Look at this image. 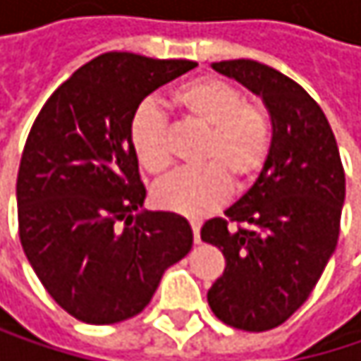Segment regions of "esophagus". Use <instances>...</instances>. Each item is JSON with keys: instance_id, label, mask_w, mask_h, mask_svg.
I'll list each match as a JSON object with an SVG mask.
<instances>
[{"instance_id": "34e87169", "label": "esophagus", "mask_w": 361, "mask_h": 361, "mask_svg": "<svg viewBox=\"0 0 361 361\" xmlns=\"http://www.w3.org/2000/svg\"><path fill=\"white\" fill-rule=\"evenodd\" d=\"M190 226H192V232H194V243L198 245L200 243V221L198 219H192Z\"/></svg>"}]
</instances>
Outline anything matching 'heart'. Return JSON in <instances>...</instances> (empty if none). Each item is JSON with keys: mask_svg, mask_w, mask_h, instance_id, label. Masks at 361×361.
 <instances>
[{"mask_svg": "<svg viewBox=\"0 0 361 361\" xmlns=\"http://www.w3.org/2000/svg\"><path fill=\"white\" fill-rule=\"evenodd\" d=\"M169 106L204 129L196 157L204 165L157 183L154 200L167 211L200 217L228 198L230 181L247 185L261 173L271 150V118L261 104L247 102L240 87L213 77L181 83L169 94ZM129 144L148 173L169 171V123L154 100H144L133 112Z\"/></svg>", "mask_w": 361, "mask_h": 361, "instance_id": "obj_1", "label": "heart"}]
</instances>
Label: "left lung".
<instances>
[{
    "mask_svg": "<svg viewBox=\"0 0 361 361\" xmlns=\"http://www.w3.org/2000/svg\"><path fill=\"white\" fill-rule=\"evenodd\" d=\"M213 68L263 100L274 137L249 192L226 219H209L200 230L226 257L207 301L224 324L263 332L307 301L336 249L345 171L326 114L299 83L255 60L213 62ZM228 221L239 230L230 231Z\"/></svg>",
    "mask_w": 361,
    "mask_h": 361,
    "instance_id": "left-lung-1",
    "label": "left lung"
}]
</instances>
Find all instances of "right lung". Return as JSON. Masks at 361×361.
<instances>
[{
	"label": "right lung",
	"instance_id": "1",
	"mask_svg": "<svg viewBox=\"0 0 361 361\" xmlns=\"http://www.w3.org/2000/svg\"><path fill=\"white\" fill-rule=\"evenodd\" d=\"M194 66L102 54L49 96L31 127L16 180L20 243L51 299L85 324L137 316L192 249L181 215L140 211L146 188L129 121L148 94Z\"/></svg>",
	"mask_w": 361,
	"mask_h": 361
}]
</instances>
